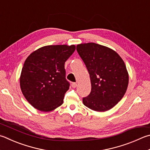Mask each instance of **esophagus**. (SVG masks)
<instances>
[{
  "instance_id": "esophagus-1",
  "label": "esophagus",
  "mask_w": 150,
  "mask_h": 150,
  "mask_svg": "<svg viewBox=\"0 0 150 150\" xmlns=\"http://www.w3.org/2000/svg\"><path fill=\"white\" fill-rule=\"evenodd\" d=\"M71 86H72L73 88H75V87L77 86V84L76 83H73L71 84Z\"/></svg>"
}]
</instances>
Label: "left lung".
Wrapping results in <instances>:
<instances>
[{"instance_id": "left-lung-1", "label": "left lung", "mask_w": 150, "mask_h": 150, "mask_svg": "<svg viewBox=\"0 0 150 150\" xmlns=\"http://www.w3.org/2000/svg\"><path fill=\"white\" fill-rule=\"evenodd\" d=\"M77 52L88 69L91 92L83 98L92 110H111L124 96L129 84V73L124 61L115 50L94 42L77 45Z\"/></svg>"}]
</instances>
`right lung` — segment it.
Returning <instances> with one entry per match:
<instances>
[{
  "instance_id": "obj_1",
  "label": "right lung",
  "mask_w": 150,
  "mask_h": 150,
  "mask_svg": "<svg viewBox=\"0 0 150 150\" xmlns=\"http://www.w3.org/2000/svg\"><path fill=\"white\" fill-rule=\"evenodd\" d=\"M75 45H48L30 54L20 77L21 91L33 107L43 112L55 110L64 102L69 83L64 64Z\"/></svg>"
}]
</instances>
